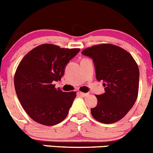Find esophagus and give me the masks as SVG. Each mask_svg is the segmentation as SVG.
<instances>
[{
	"label": "esophagus",
	"instance_id": "obj_1",
	"mask_svg": "<svg viewBox=\"0 0 153 153\" xmlns=\"http://www.w3.org/2000/svg\"><path fill=\"white\" fill-rule=\"evenodd\" d=\"M78 94H79L80 96L83 97H87V96H88V95H89V93H82V92H79V93H78Z\"/></svg>",
	"mask_w": 153,
	"mask_h": 153
}]
</instances>
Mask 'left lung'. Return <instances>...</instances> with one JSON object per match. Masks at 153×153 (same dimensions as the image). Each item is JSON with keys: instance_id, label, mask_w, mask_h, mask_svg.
Instances as JSON below:
<instances>
[{"instance_id": "8db88e82", "label": "left lung", "mask_w": 153, "mask_h": 153, "mask_svg": "<svg viewBox=\"0 0 153 153\" xmlns=\"http://www.w3.org/2000/svg\"><path fill=\"white\" fill-rule=\"evenodd\" d=\"M81 53L93 59L96 78L103 82L105 93L97 95V105L91 109L98 122L111 124L122 119L134 105L140 72L132 56L112 44H99Z\"/></svg>"}]
</instances>
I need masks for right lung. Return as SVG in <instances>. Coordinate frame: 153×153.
<instances>
[{
  "mask_svg": "<svg viewBox=\"0 0 153 153\" xmlns=\"http://www.w3.org/2000/svg\"><path fill=\"white\" fill-rule=\"evenodd\" d=\"M79 51L41 44L28 53L18 65L14 77L17 97L38 123L51 126L66 118L76 92H63L53 84L60 81L67 64Z\"/></svg>",
  "mask_w": 153,
  "mask_h": 153,
  "instance_id": "right-lung-1",
  "label": "right lung"
}]
</instances>
